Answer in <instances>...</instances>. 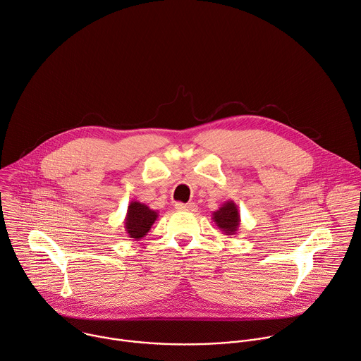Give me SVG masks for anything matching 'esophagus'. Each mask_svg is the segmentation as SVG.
<instances>
[{
	"mask_svg": "<svg viewBox=\"0 0 361 361\" xmlns=\"http://www.w3.org/2000/svg\"><path fill=\"white\" fill-rule=\"evenodd\" d=\"M175 207L178 210H186V212H196L197 210V206L195 203H176Z\"/></svg>",
	"mask_w": 361,
	"mask_h": 361,
	"instance_id": "obj_1",
	"label": "esophagus"
}]
</instances>
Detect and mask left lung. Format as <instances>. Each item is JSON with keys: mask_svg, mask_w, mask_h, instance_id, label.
<instances>
[{"mask_svg": "<svg viewBox=\"0 0 361 361\" xmlns=\"http://www.w3.org/2000/svg\"><path fill=\"white\" fill-rule=\"evenodd\" d=\"M212 219L226 236L236 235L240 225V213L233 200L225 202L218 210L212 213Z\"/></svg>", "mask_w": 361, "mask_h": 361, "instance_id": "8db88e82", "label": "left lung"}]
</instances>
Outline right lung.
I'll list each match as a JSON object with an SVG mask.
<instances>
[{"label":"right lung","mask_w":361,"mask_h":361,"mask_svg":"<svg viewBox=\"0 0 361 361\" xmlns=\"http://www.w3.org/2000/svg\"><path fill=\"white\" fill-rule=\"evenodd\" d=\"M158 216V212L152 210L145 203L132 200L125 216V232L130 239L140 240L148 235Z\"/></svg>","instance_id":"add662e5"}]
</instances>
